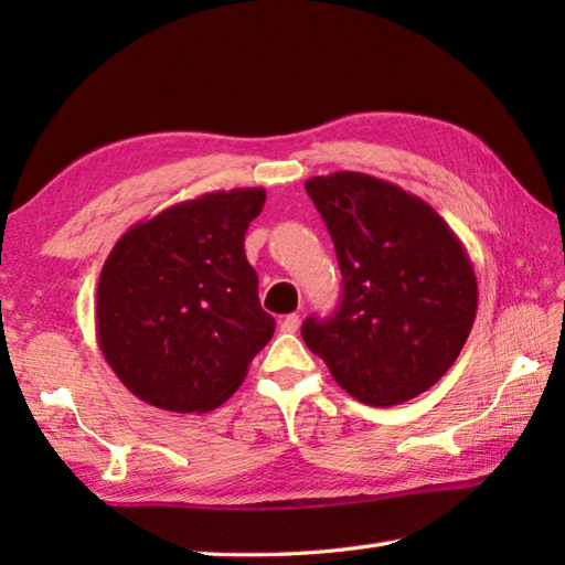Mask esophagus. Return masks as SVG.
Returning <instances> with one entry per match:
<instances>
[{"label":"esophagus","mask_w":565,"mask_h":565,"mask_svg":"<svg viewBox=\"0 0 565 565\" xmlns=\"http://www.w3.org/2000/svg\"><path fill=\"white\" fill-rule=\"evenodd\" d=\"M298 326H301V318H298L296 313L294 316H286L279 320V330L281 332H296Z\"/></svg>","instance_id":"esophagus-1"}]
</instances>
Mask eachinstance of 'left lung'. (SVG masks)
Segmentation results:
<instances>
[{
  "label": "left lung",
  "instance_id": "8db88e82",
  "mask_svg": "<svg viewBox=\"0 0 565 565\" xmlns=\"http://www.w3.org/2000/svg\"><path fill=\"white\" fill-rule=\"evenodd\" d=\"M342 271V301L301 334L359 403L388 407L447 374L473 328L471 257L441 215L386 179L334 172L306 182Z\"/></svg>",
  "mask_w": 565,
  "mask_h": 565
}]
</instances>
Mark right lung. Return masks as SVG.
Returning a JSON list of instances; mask_svg holds the SVG:
<instances>
[{
  "mask_svg": "<svg viewBox=\"0 0 565 565\" xmlns=\"http://www.w3.org/2000/svg\"><path fill=\"white\" fill-rule=\"evenodd\" d=\"M262 186L174 203L118 237L97 286V342L124 386L172 413H209L271 340L245 257Z\"/></svg>",
  "mask_w": 565,
  "mask_h": 565,
  "instance_id": "add662e5",
  "label": "right lung"
}]
</instances>
